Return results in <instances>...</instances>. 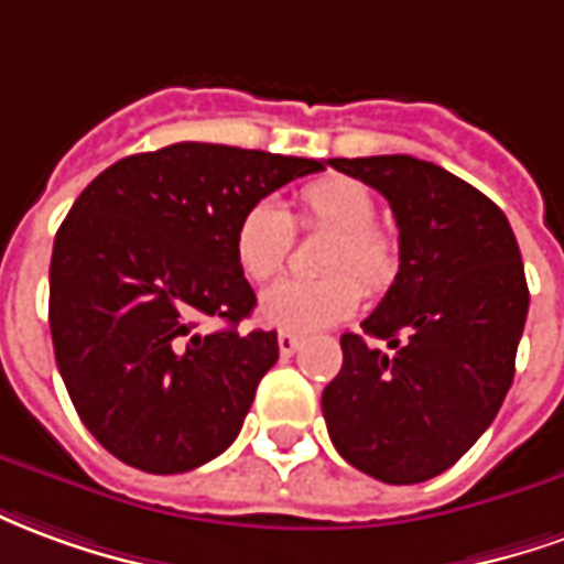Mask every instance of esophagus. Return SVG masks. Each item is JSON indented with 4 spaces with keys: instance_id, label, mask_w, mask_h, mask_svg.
<instances>
[{
    "instance_id": "esophagus-1",
    "label": "esophagus",
    "mask_w": 564,
    "mask_h": 564,
    "mask_svg": "<svg viewBox=\"0 0 564 564\" xmlns=\"http://www.w3.org/2000/svg\"><path fill=\"white\" fill-rule=\"evenodd\" d=\"M301 343H303V339L297 337V334H291V330H282V334H279V352L294 355L297 349H301Z\"/></svg>"
}]
</instances>
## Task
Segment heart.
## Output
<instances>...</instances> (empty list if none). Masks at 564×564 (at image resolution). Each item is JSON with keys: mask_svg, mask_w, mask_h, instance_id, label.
<instances>
[{"mask_svg": "<svg viewBox=\"0 0 564 564\" xmlns=\"http://www.w3.org/2000/svg\"><path fill=\"white\" fill-rule=\"evenodd\" d=\"M377 199L373 191L349 178L327 175L294 194L291 215L273 199H258L239 215L234 230V254L242 273L254 282L273 279L294 249V225L301 230H330L322 267L330 270L315 279H282L261 294V318L267 325L310 334L343 322L361 297L389 289L398 273V242L373 225ZM349 272L354 274L348 275Z\"/></svg>", "mask_w": 564, "mask_h": 564, "instance_id": "b5f03b06", "label": "heart"}]
</instances>
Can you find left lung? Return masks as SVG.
<instances>
[{
    "mask_svg": "<svg viewBox=\"0 0 564 564\" xmlns=\"http://www.w3.org/2000/svg\"><path fill=\"white\" fill-rule=\"evenodd\" d=\"M377 187L398 221L401 267L322 391L337 453L391 486L453 467L498 416L513 382L529 285L513 230L492 199L410 154L330 158Z\"/></svg>",
    "mask_w": 564,
    "mask_h": 564,
    "instance_id": "obj_1",
    "label": "left lung"
}]
</instances>
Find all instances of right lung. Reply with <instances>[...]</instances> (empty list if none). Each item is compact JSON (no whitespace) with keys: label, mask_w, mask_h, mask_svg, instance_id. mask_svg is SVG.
<instances>
[{"label":"right lung","mask_w":564,"mask_h":564,"mask_svg":"<svg viewBox=\"0 0 564 564\" xmlns=\"http://www.w3.org/2000/svg\"><path fill=\"white\" fill-rule=\"evenodd\" d=\"M325 163L175 142L84 187L51 254V339L87 431L123 465L185 474L237 441L275 330L239 334L254 291L234 254L242 212ZM203 317L225 328L203 332Z\"/></svg>","instance_id":"add662e5"}]
</instances>
